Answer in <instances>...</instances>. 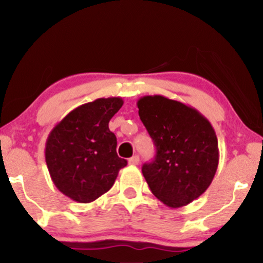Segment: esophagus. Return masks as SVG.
I'll use <instances>...</instances> for the list:
<instances>
[{
    "mask_svg": "<svg viewBox=\"0 0 263 263\" xmlns=\"http://www.w3.org/2000/svg\"><path fill=\"white\" fill-rule=\"evenodd\" d=\"M138 162H140V157H138V156H134V157H131V158L128 159V163L131 165H137Z\"/></svg>",
    "mask_w": 263,
    "mask_h": 263,
    "instance_id": "esophagus-1",
    "label": "esophagus"
}]
</instances>
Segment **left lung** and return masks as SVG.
I'll use <instances>...</instances> for the list:
<instances>
[{
  "label": "left lung",
  "instance_id": "8db88e82",
  "mask_svg": "<svg viewBox=\"0 0 263 263\" xmlns=\"http://www.w3.org/2000/svg\"><path fill=\"white\" fill-rule=\"evenodd\" d=\"M138 115L156 146L142 167L156 198L170 208L188 205L209 188L219 164L215 131L206 117L162 95L143 96Z\"/></svg>",
  "mask_w": 263,
  "mask_h": 263
}]
</instances>
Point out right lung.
Returning <instances> with one entry per match:
<instances>
[{"instance_id":"right-lung-1","label":"right lung","mask_w":263,"mask_h":263,"mask_svg":"<svg viewBox=\"0 0 263 263\" xmlns=\"http://www.w3.org/2000/svg\"><path fill=\"white\" fill-rule=\"evenodd\" d=\"M121 98L96 99L70 111L50 131L45 162L53 183L78 203H90L110 190L127 161L117 156L108 122Z\"/></svg>"}]
</instances>
